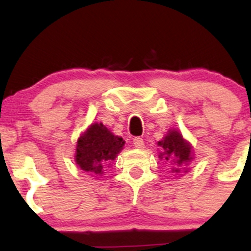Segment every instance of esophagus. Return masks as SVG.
<instances>
[{
  "instance_id": "obj_1",
  "label": "esophagus",
  "mask_w": 251,
  "mask_h": 251,
  "mask_svg": "<svg viewBox=\"0 0 251 251\" xmlns=\"http://www.w3.org/2000/svg\"><path fill=\"white\" fill-rule=\"evenodd\" d=\"M133 144H134V146L137 149H143L144 148V140H143V138H140V137H135L133 139Z\"/></svg>"
}]
</instances>
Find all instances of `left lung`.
<instances>
[{
	"mask_svg": "<svg viewBox=\"0 0 251 251\" xmlns=\"http://www.w3.org/2000/svg\"><path fill=\"white\" fill-rule=\"evenodd\" d=\"M158 146H160L162 152L159 153L160 159H165L174 164L172 172L179 174L181 169L192 160V148L189 142H186L177 129H170L168 134L163 138V140L158 142ZM185 170L184 172H186Z\"/></svg>",
	"mask_w": 251,
	"mask_h": 251,
	"instance_id": "1",
	"label": "left lung"
}]
</instances>
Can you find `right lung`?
<instances>
[{
    "label": "right lung",
    "instance_id": "right-lung-1",
    "mask_svg": "<svg viewBox=\"0 0 251 251\" xmlns=\"http://www.w3.org/2000/svg\"><path fill=\"white\" fill-rule=\"evenodd\" d=\"M125 142L101 123L92 124L80 135L76 144L75 163L83 171L101 176L123 150Z\"/></svg>",
    "mask_w": 251,
    "mask_h": 251
}]
</instances>
